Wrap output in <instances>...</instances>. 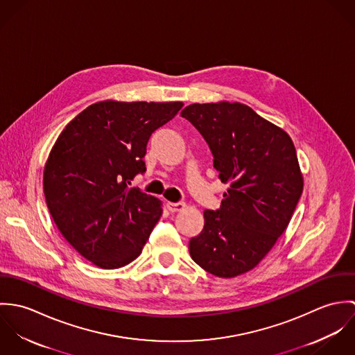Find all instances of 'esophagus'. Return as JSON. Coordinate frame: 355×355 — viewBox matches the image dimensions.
<instances>
[{"label": "esophagus", "instance_id": "obj_1", "mask_svg": "<svg viewBox=\"0 0 355 355\" xmlns=\"http://www.w3.org/2000/svg\"><path fill=\"white\" fill-rule=\"evenodd\" d=\"M184 207V202H166V209L169 211H180Z\"/></svg>", "mask_w": 355, "mask_h": 355}]
</instances>
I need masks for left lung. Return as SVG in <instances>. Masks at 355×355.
<instances>
[{
	"mask_svg": "<svg viewBox=\"0 0 355 355\" xmlns=\"http://www.w3.org/2000/svg\"><path fill=\"white\" fill-rule=\"evenodd\" d=\"M180 114L209 145L220 180L230 183L220 207L203 211L189 250L206 272L235 277L259 263L293 217L304 190L295 146L239 102L193 103Z\"/></svg>",
	"mask_w": 355,
	"mask_h": 355,
	"instance_id": "obj_1",
	"label": "left lung"
}]
</instances>
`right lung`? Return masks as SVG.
I'll return each instance as SVG.
<instances>
[{
  "mask_svg": "<svg viewBox=\"0 0 355 355\" xmlns=\"http://www.w3.org/2000/svg\"><path fill=\"white\" fill-rule=\"evenodd\" d=\"M182 102H97L62 130L44 172L51 217L67 242L102 269L139 254L162 214L161 202L138 187L153 132Z\"/></svg>",
  "mask_w": 355,
  "mask_h": 355,
  "instance_id": "1",
  "label": "right lung"
}]
</instances>
